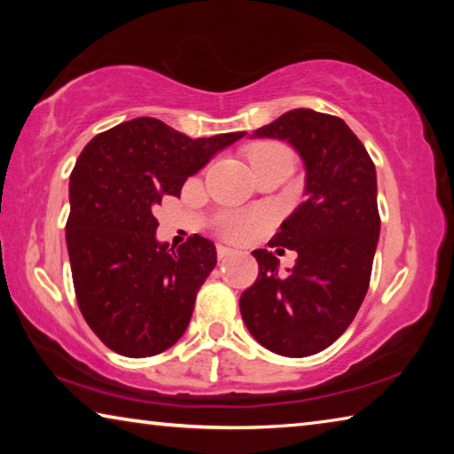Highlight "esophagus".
<instances>
[{"label": "esophagus", "instance_id": "1", "mask_svg": "<svg viewBox=\"0 0 454 454\" xmlns=\"http://www.w3.org/2000/svg\"><path fill=\"white\" fill-rule=\"evenodd\" d=\"M216 252H218V258H220V260H226V258H230V256H234V254H236V250L228 248V246H222V244H218V246H216Z\"/></svg>", "mask_w": 454, "mask_h": 454}]
</instances>
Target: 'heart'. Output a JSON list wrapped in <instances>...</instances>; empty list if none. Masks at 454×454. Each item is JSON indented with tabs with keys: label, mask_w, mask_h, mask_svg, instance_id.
I'll list each match as a JSON object with an SVG mask.
<instances>
[{
	"label": "heart",
	"mask_w": 454,
	"mask_h": 454,
	"mask_svg": "<svg viewBox=\"0 0 454 454\" xmlns=\"http://www.w3.org/2000/svg\"><path fill=\"white\" fill-rule=\"evenodd\" d=\"M248 158L252 166H258L266 162V160H274V158H292L290 150L286 145L282 144H276V142H262V144H256L254 148L248 152ZM258 226V220L256 218H246L240 216V214H228L220 220V234L228 238V240H246V238H250L254 234V230Z\"/></svg>",
	"instance_id": "heart-1"
}]
</instances>
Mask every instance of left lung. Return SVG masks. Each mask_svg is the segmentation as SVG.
Listing matches in <instances>:
<instances>
[{
    "mask_svg": "<svg viewBox=\"0 0 454 454\" xmlns=\"http://www.w3.org/2000/svg\"><path fill=\"white\" fill-rule=\"evenodd\" d=\"M252 137H276L301 153L306 200L270 240V248L296 250L294 268L280 274L272 252H252L260 270L240 312L264 348L310 356L350 326L366 296L380 234L376 170L356 134L330 114L298 107Z\"/></svg>",
    "mask_w": 454,
    "mask_h": 454,
    "instance_id": "obj_1",
    "label": "left lung"
}]
</instances>
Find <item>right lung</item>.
<instances>
[{"instance_id": "add662e5", "label": "right lung", "mask_w": 454, "mask_h": 454, "mask_svg": "<svg viewBox=\"0 0 454 454\" xmlns=\"http://www.w3.org/2000/svg\"><path fill=\"white\" fill-rule=\"evenodd\" d=\"M246 132L192 140L156 118L98 134L70 176L66 224L75 298L107 348L144 358L186 333L196 294L216 266V246L190 236L178 248L156 240L164 196Z\"/></svg>"}]
</instances>
